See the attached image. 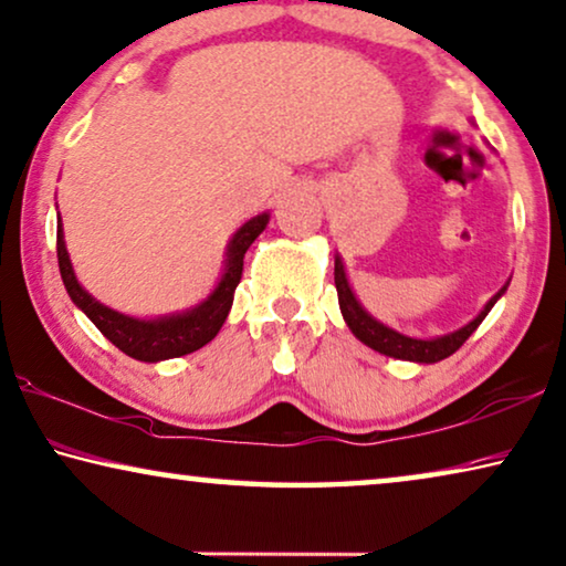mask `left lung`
<instances>
[{
    "mask_svg": "<svg viewBox=\"0 0 566 566\" xmlns=\"http://www.w3.org/2000/svg\"><path fill=\"white\" fill-rule=\"evenodd\" d=\"M335 286H337V300H339V310H343V317L347 322V327L353 329V335L365 343L370 349L380 355L396 357V360H410V363H420V365H430V363H441L446 357H451L455 349H459L465 339H469L476 327L483 322V317L489 315L493 304L501 300V294L506 292L509 282L501 286V290L493 294V297L486 302L476 317H473L469 325H463L461 329L448 332V335L433 337V339H420V337H408L402 332L392 329L388 325H382L380 319H375L373 315H367L365 307L357 302L353 286L347 282L345 274V264L343 259L335 256Z\"/></svg>",
    "mask_w": 566,
    "mask_h": 566,
    "instance_id": "8db88e82",
    "label": "left lung"
}]
</instances>
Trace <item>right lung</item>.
Segmentation results:
<instances>
[{
    "label": "right lung",
    "mask_w": 566,
    "mask_h": 566,
    "mask_svg": "<svg viewBox=\"0 0 566 566\" xmlns=\"http://www.w3.org/2000/svg\"><path fill=\"white\" fill-rule=\"evenodd\" d=\"M269 223V213H259V217L249 219L234 237H231L227 247V264H223V274L213 292L201 304L176 312V315L156 317V319H138L128 317L123 312H115L105 304L97 302L93 294L83 290L77 282L73 262H70L65 237H62V223L57 221V264L65 290L80 310L85 312L90 322L111 339V343L125 353L133 360L140 363H160L170 360V357H181L188 353H196L206 343H211L219 335V329L229 317L231 304H234L237 284L241 282V272H244V254L247 249L254 244V239L262 234Z\"/></svg>",
    "instance_id": "1"
}]
</instances>
